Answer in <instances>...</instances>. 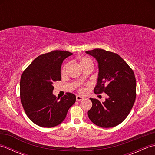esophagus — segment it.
I'll use <instances>...</instances> for the list:
<instances>
[{"mask_svg": "<svg viewBox=\"0 0 155 155\" xmlns=\"http://www.w3.org/2000/svg\"><path fill=\"white\" fill-rule=\"evenodd\" d=\"M84 97L80 96V95H77V97H76V100H77V101H81L84 100Z\"/></svg>", "mask_w": 155, "mask_h": 155, "instance_id": "1", "label": "esophagus"}]
</instances>
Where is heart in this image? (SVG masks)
<instances>
[{
  "label": "heart",
  "mask_w": 155,
  "mask_h": 155,
  "mask_svg": "<svg viewBox=\"0 0 155 155\" xmlns=\"http://www.w3.org/2000/svg\"><path fill=\"white\" fill-rule=\"evenodd\" d=\"M88 64H93V62H92V61L89 58L84 57L81 58L80 59V64L82 67V68L84 67L85 65ZM68 67V64H65L64 66V67L62 68V74H64L66 73V72H67ZM81 91L83 92V90H81Z\"/></svg>",
  "instance_id": "heart-1"
}]
</instances>
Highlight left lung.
<instances>
[{"label":"left lung","mask_w":155,"mask_h":155,"mask_svg":"<svg viewBox=\"0 0 155 155\" xmlns=\"http://www.w3.org/2000/svg\"><path fill=\"white\" fill-rule=\"evenodd\" d=\"M98 62V74L94 91L104 92L108 97L104 102L90 98L93 106L88 111L89 119L103 128L120 124L132 109L136 98V79L134 72L119 55L95 48L86 51Z\"/></svg>","instance_id":"1"}]
</instances>
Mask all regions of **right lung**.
I'll return each instance as SVG.
<instances>
[{"label": "right lung", "mask_w": 155, "mask_h": 155, "mask_svg": "<svg viewBox=\"0 0 155 155\" xmlns=\"http://www.w3.org/2000/svg\"><path fill=\"white\" fill-rule=\"evenodd\" d=\"M72 53L54 51L36 58L25 69L20 83L21 100L26 114L41 127L61 124L76 101V96L67 93L60 100L52 93L53 83L61 80L62 62Z\"/></svg>", "instance_id": "add662e5"}]
</instances>
